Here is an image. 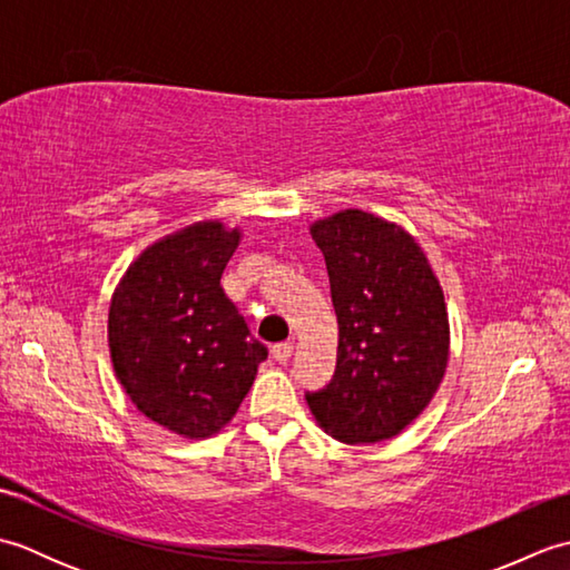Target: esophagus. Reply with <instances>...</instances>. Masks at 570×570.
<instances>
[{
    "label": "esophagus",
    "mask_w": 570,
    "mask_h": 570,
    "mask_svg": "<svg viewBox=\"0 0 570 570\" xmlns=\"http://www.w3.org/2000/svg\"><path fill=\"white\" fill-rule=\"evenodd\" d=\"M292 353H294V343H292V341L276 343V345L272 347V355H274L276 362H286L288 357H292Z\"/></svg>",
    "instance_id": "obj_1"
}]
</instances>
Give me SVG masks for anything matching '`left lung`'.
Returning <instances> with one entry per match:
<instances>
[{
    "instance_id": "8db88e82",
    "label": "left lung",
    "mask_w": 570,
    "mask_h": 570,
    "mask_svg": "<svg viewBox=\"0 0 570 570\" xmlns=\"http://www.w3.org/2000/svg\"><path fill=\"white\" fill-rule=\"evenodd\" d=\"M331 276L337 365L308 392L318 426L343 443L394 439L445 374L451 325L443 288L404 227L350 208L311 225Z\"/></svg>"
}]
</instances>
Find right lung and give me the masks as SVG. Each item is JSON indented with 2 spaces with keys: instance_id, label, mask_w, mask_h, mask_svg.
I'll return each instance as SVG.
<instances>
[{
  "instance_id": "1",
  "label": "right lung",
  "mask_w": 570,
  "mask_h": 570,
  "mask_svg": "<svg viewBox=\"0 0 570 570\" xmlns=\"http://www.w3.org/2000/svg\"><path fill=\"white\" fill-rule=\"evenodd\" d=\"M239 237V227L193 223L144 249L112 294L117 380L144 416L184 439L227 426L266 360L220 286Z\"/></svg>"
}]
</instances>
